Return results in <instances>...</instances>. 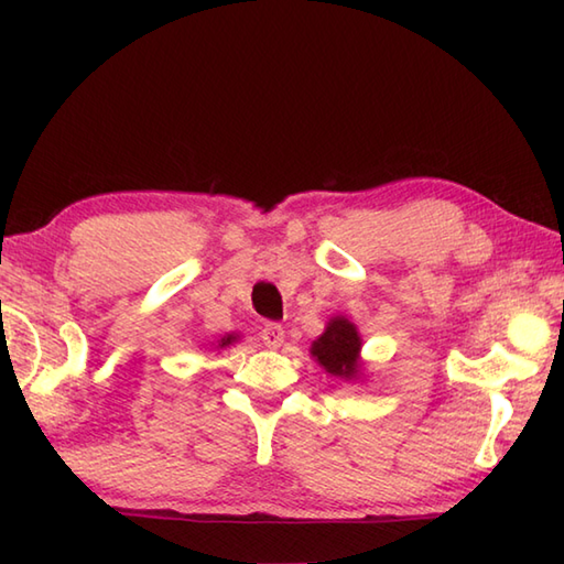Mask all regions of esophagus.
I'll return each instance as SVG.
<instances>
[{"mask_svg": "<svg viewBox=\"0 0 564 564\" xmlns=\"http://www.w3.org/2000/svg\"><path fill=\"white\" fill-rule=\"evenodd\" d=\"M285 339V332L281 325H267L261 329V341L269 346V349H279Z\"/></svg>", "mask_w": 564, "mask_h": 564, "instance_id": "obj_1", "label": "esophagus"}]
</instances>
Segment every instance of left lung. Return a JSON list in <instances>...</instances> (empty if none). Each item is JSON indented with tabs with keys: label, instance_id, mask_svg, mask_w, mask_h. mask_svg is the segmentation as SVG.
Returning a JSON list of instances; mask_svg holds the SVG:
<instances>
[{
	"label": "left lung",
	"instance_id": "left-lung-1",
	"mask_svg": "<svg viewBox=\"0 0 564 564\" xmlns=\"http://www.w3.org/2000/svg\"><path fill=\"white\" fill-rule=\"evenodd\" d=\"M361 349L364 339L354 322L346 315H332L325 332L310 346V356L325 373L351 382L364 378Z\"/></svg>",
	"mask_w": 564,
	"mask_h": 564
}]
</instances>
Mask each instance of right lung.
I'll return each instance as SVG.
<instances>
[{
	"label": "right lung",
	"mask_w": 564,
	"mask_h": 564,
	"mask_svg": "<svg viewBox=\"0 0 564 564\" xmlns=\"http://www.w3.org/2000/svg\"><path fill=\"white\" fill-rule=\"evenodd\" d=\"M239 341V334L237 332H230V334H225V337H220V339H215V341H210V344H206L210 351H223V349H227V346H232V344H237Z\"/></svg>",
	"instance_id": "obj_1"
}]
</instances>
